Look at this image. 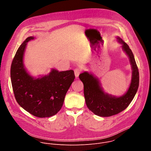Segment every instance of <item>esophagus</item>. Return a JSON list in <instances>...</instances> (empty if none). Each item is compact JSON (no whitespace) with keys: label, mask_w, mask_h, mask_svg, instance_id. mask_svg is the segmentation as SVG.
Here are the masks:
<instances>
[{"label":"esophagus","mask_w":151,"mask_h":151,"mask_svg":"<svg viewBox=\"0 0 151 151\" xmlns=\"http://www.w3.org/2000/svg\"><path fill=\"white\" fill-rule=\"evenodd\" d=\"M81 71H82V69H81V68H76L75 69V70H74V72H75V77L76 78H78V76H79V74L81 73Z\"/></svg>","instance_id":"1"}]
</instances>
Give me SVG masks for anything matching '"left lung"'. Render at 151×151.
<instances>
[{"label":"left lung","instance_id":"obj_1","mask_svg":"<svg viewBox=\"0 0 151 151\" xmlns=\"http://www.w3.org/2000/svg\"><path fill=\"white\" fill-rule=\"evenodd\" d=\"M116 38L130 58L133 70L131 83L126 93L118 97L109 95L104 92L98 79L91 73L85 72L79 76L83 84L84 97L88 108L95 115L102 117L111 116L125 110L134 99L139 87V73L133 52L121 38L118 36Z\"/></svg>","mask_w":151,"mask_h":151}]
</instances>
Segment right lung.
I'll list each match as a JSON object with an SVG mask.
<instances>
[{"label": "right lung", "instance_id": "1", "mask_svg": "<svg viewBox=\"0 0 151 151\" xmlns=\"http://www.w3.org/2000/svg\"><path fill=\"white\" fill-rule=\"evenodd\" d=\"M28 37L18 48L11 67V79L14 96L19 105L39 118L52 116L61 109L64 97L74 81L72 70L59 72L52 69L47 75L35 78L26 70L23 57Z\"/></svg>", "mask_w": 151, "mask_h": 151}]
</instances>
